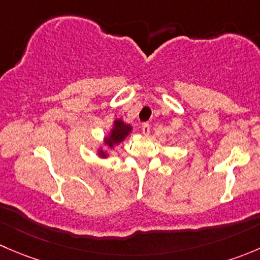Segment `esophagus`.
<instances>
[{"mask_svg":"<svg viewBox=\"0 0 260 260\" xmlns=\"http://www.w3.org/2000/svg\"><path fill=\"white\" fill-rule=\"evenodd\" d=\"M141 129H142V133L145 136H148L149 135V129H151V127H149V124L148 123H143L142 124V128H141Z\"/></svg>","mask_w":260,"mask_h":260,"instance_id":"obj_1","label":"esophagus"}]
</instances>
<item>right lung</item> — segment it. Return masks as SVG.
<instances>
[{"label": "right lung", "instance_id": "1", "mask_svg": "<svg viewBox=\"0 0 260 260\" xmlns=\"http://www.w3.org/2000/svg\"><path fill=\"white\" fill-rule=\"evenodd\" d=\"M129 132L131 125L124 124V122H122L120 119L114 120V128L112 129L111 136L106 138V145L108 147H113V145H118V143H120L125 137H127ZM101 154L103 157L106 156L104 152H101Z\"/></svg>", "mask_w": 260, "mask_h": 260}]
</instances>
